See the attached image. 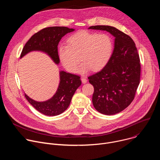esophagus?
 <instances>
[{
  "mask_svg": "<svg viewBox=\"0 0 160 160\" xmlns=\"http://www.w3.org/2000/svg\"><path fill=\"white\" fill-rule=\"evenodd\" d=\"M81 80H82V82L83 83H87V81L86 77H81Z\"/></svg>",
  "mask_w": 160,
  "mask_h": 160,
  "instance_id": "esophagus-1",
  "label": "esophagus"
}]
</instances>
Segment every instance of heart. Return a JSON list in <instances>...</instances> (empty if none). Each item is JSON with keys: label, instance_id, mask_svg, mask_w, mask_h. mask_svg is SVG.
<instances>
[{"label": "heart", "instance_id": "obj_1", "mask_svg": "<svg viewBox=\"0 0 160 160\" xmlns=\"http://www.w3.org/2000/svg\"><path fill=\"white\" fill-rule=\"evenodd\" d=\"M67 42L68 45H59L58 55L61 64L70 72H75L80 59L82 62L77 73L100 70L108 64L113 51L112 40L105 33L82 30L68 38Z\"/></svg>", "mask_w": 160, "mask_h": 160}]
</instances>
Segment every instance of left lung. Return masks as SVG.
I'll use <instances>...</instances> for the list:
<instances>
[{
	"label": "left lung",
	"mask_w": 160,
	"mask_h": 160,
	"mask_svg": "<svg viewBox=\"0 0 160 160\" xmlns=\"http://www.w3.org/2000/svg\"><path fill=\"white\" fill-rule=\"evenodd\" d=\"M88 29L106 31L115 37L108 64L88 77L94 88L92 103L95 109L104 115H115L130 104L139 85L141 64L138 49L130 36L115 27L98 25Z\"/></svg>",
	"instance_id": "left-lung-1"
}]
</instances>
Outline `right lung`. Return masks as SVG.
<instances>
[{"mask_svg":"<svg viewBox=\"0 0 160 160\" xmlns=\"http://www.w3.org/2000/svg\"><path fill=\"white\" fill-rule=\"evenodd\" d=\"M73 28L65 27H52L42 29L34 34L26 43L21 52L20 58L32 51H41L47 54L58 64L60 62L58 45L66 34L72 32ZM59 84L55 94L49 99L38 102L25 94L26 99L38 111L47 116H57L63 112L69 106L77 89L82 84L78 75L59 72Z\"/></svg>","mask_w":160,"mask_h":160,"instance_id":"right-lung-1","label":"right lung"}]
</instances>
